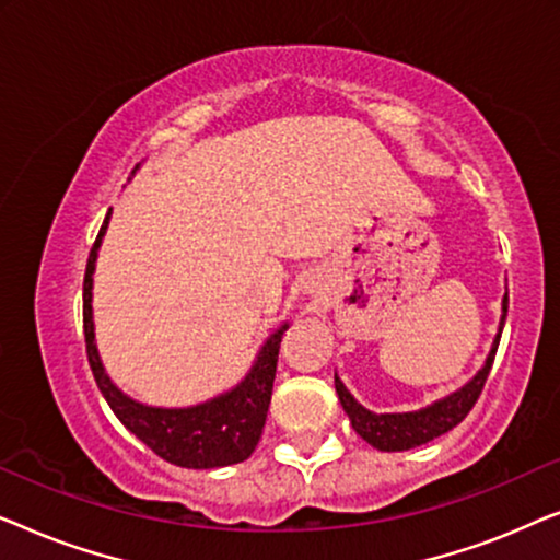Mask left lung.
<instances>
[{
  "label": "left lung",
  "instance_id": "left-lung-1",
  "mask_svg": "<svg viewBox=\"0 0 560 560\" xmlns=\"http://www.w3.org/2000/svg\"><path fill=\"white\" fill-rule=\"evenodd\" d=\"M504 318H508V293L502 298L500 328H497L492 349H489L487 362L481 364V370L474 374L464 387H458L456 393L441 397V400L425 405V408L420 410H412V412L366 410L364 405L357 402V397L349 393L339 374H334L336 395H339L341 408L347 410L351 428H354V431L377 451H408V448L423 446V443L439 439L443 433H448L451 428H456L466 416H469L474 402L479 400L481 389H485V382L489 377V370H492V362L497 354V347H500Z\"/></svg>",
  "mask_w": 560,
  "mask_h": 560
}]
</instances>
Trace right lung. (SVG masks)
Returning <instances> with one entry per match:
<instances>
[{
    "label": "right lung",
    "instance_id": "right-lung-1",
    "mask_svg": "<svg viewBox=\"0 0 560 560\" xmlns=\"http://www.w3.org/2000/svg\"><path fill=\"white\" fill-rule=\"evenodd\" d=\"M109 217L112 209L106 213L102 229H98V236L86 262V275H83V336H86L91 372H94V380L98 389H102L104 400L109 402L114 416L121 420V425L129 433H135L144 446L175 466L219 469V466L244 462L257 448L259 435H262L267 408H270L272 397L275 370H278L280 341L290 324L285 320V324H280L267 336L242 382H236L232 389L211 397V400L188 405V408H155V405H144L127 393H121L109 374H106L102 357H98L94 308H91L96 257L106 226H109Z\"/></svg>",
    "mask_w": 560,
    "mask_h": 560
}]
</instances>
